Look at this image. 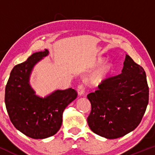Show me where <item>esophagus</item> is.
<instances>
[{
    "instance_id": "34e87169",
    "label": "esophagus",
    "mask_w": 155,
    "mask_h": 155,
    "mask_svg": "<svg viewBox=\"0 0 155 155\" xmlns=\"http://www.w3.org/2000/svg\"><path fill=\"white\" fill-rule=\"evenodd\" d=\"M76 91L78 92V95H82L84 92V87L82 84H79V86L77 87V89H76Z\"/></svg>"
}]
</instances>
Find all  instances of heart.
Here are the masks:
<instances>
[{
    "instance_id": "obj_1",
    "label": "heart",
    "mask_w": 155,
    "mask_h": 155,
    "mask_svg": "<svg viewBox=\"0 0 155 155\" xmlns=\"http://www.w3.org/2000/svg\"><path fill=\"white\" fill-rule=\"evenodd\" d=\"M101 60H100V63ZM113 67L111 64L106 63L101 65L97 69L91 76L89 77L88 82L93 86L100 85L104 81H106L111 76Z\"/></svg>"
}]
</instances>
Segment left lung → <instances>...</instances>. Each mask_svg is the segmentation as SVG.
I'll return each instance as SVG.
<instances>
[{
  "mask_svg": "<svg viewBox=\"0 0 155 155\" xmlns=\"http://www.w3.org/2000/svg\"><path fill=\"white\" fill-rule=\"evenodd\" d=\"M145 71L126 54L122 73L109 77L88 94L92 132L108 139L125 136L140 124L149 103Z\"/></svg>",
  "mask_w": 155,
  "mask_h": 155,
  "instance_id": "1",
  "label": "left lung"
}]
</instances>
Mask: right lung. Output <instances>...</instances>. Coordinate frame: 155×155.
I'll return each instance as SVG.
<instances>
[{"label":"right lung","mask_w":155,"mask_h":155,"mask_svg":"<svg viewBox=\"0 0 155 155\" xmlns=\"http://www.w3.org/2000/svg\"><path fill=\"white\" fill-rule=\"evenodd\" d=\"M49 51L33 53L15 65L5 89V104L11 122L18 130L35 139L54 136L61 127L63 113L77 97L72 88L56 90L45 97L35 95L29 84L32 69Z\"/></svg>","instance_id":"1"}]
</instances>
